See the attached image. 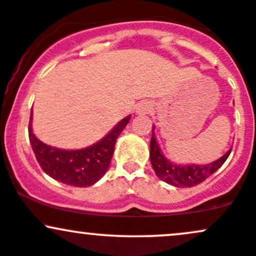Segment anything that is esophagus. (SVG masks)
Wrapping results in <instances>:
<instances>
[{
  "mask_svg": "<svg viewBox=\"0 0 256 256\" xmlns=\"http://www.w3.org/2000/svg\"><path fill=\"white\" fill-rule=\"evenodd\" d=\"M152 107L150 104V102L148 101H142L137 104L136 108V113L140 114V116H144V114H149L152 112Z\"/></svg>",
  "mask_w": 256,
  "mask_h": 256,
  "instance_id": "esophagus-1",
  "label": "esophagus"
}]
</instances>
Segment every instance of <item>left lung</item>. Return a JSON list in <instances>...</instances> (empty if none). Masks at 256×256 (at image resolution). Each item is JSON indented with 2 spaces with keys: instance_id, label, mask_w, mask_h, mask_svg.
<instances>
[{
  "instance_id": "1",
  "label": "left lung",
  "mask_w": 256,
  "mask_h": 256,
  "mask_svg": "<svg viewBox=\"0 0 256 256\" xmlns=\"http://www.w3.org/2000/svg\"><path fill=\"white\" fill-rule=\"evenodd\" d=\"M155 126H152V140H150V162L154 168L155 174L161 180L166 182L177 188H190L195 186L202 182L206 180L214 172H216L225 162L231 152V148L213 162L206 164V165H195V164H188V165H179L170 161L162 150L160 149L156 137L154 134Z\"/></svg>"
}]
</instances>
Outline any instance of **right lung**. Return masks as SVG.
I'll use <instances>...</instances> for the list:
<instances>
[{"label": "right lung", "instance_id": "1", "mask_svg": "<svg viewBox=\"0 0 256 256\" xmlns=\"http://www.w3.org/2000/svg\"><path fill=\"white\" fill-rule=\"evenodd\" d=\"M131 116L114 126L106 136L92 146L82 149H60L43 143L32 132V110L28 124V138L42 170L52 178L72 186L86 188L104 176L110 167L116 138L130 122Z\"/></svg>", "mask_w": 256, "mask_h": 256}]
</instances>
